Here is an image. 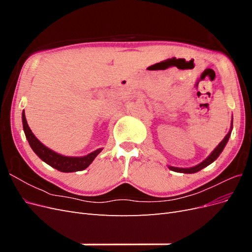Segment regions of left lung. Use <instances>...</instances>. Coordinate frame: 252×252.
Wrapping results in <instances>:
<instances>
[{"mask_svg":"<svg viewBox=\"0 0 252 252\" xmlns=\"http://www.w3.org/2000/svg\"><path fill=\"white\" fill-rule=\"evenodd\" d=\"M231 127H232V123H231ZM230 134H231V131L228 132L227 135L224 138V140L218 145V147L211 152V155H210L207 158H206L205 161H203L201 164L196 165V166H194V167H191V168H177V167H169V168H170L171 170H173V171L184 172V173H194V172H197V171L202 170L203 168H205V167H207L209 164H211L212 162H215L216 159L218 158V157L220 155V152L223 151L224 147L226 146V144H227L228 140H229Z\"/></svg>","mask_w":252,"mask_h":252,"instance_id":"1","label":"left lung"}]
</instances>
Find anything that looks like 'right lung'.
I'll list each match as a JSON object with an SVG mask.
<instances>
[{
    "label": "right lung",
    "mask_w": 252,
    "mask_h": 252,
    "mask_svg": "<svg viewBox=\"0 0 252 252\" xmlns=\"http://www.w3.org/2000/svg\"><path fill=\"white\" fill-rule=\"evenodd\" d=\"M22 120H23V128H24V132L30 147L32 148V150L35 152V155L39 157L42 161L47 163L48 165L53 167V168L58 169L59 171L73 172V171L84 170L85 168H87L91 163H93L95 157L102 151V148H100L94 152H91V154L85 157H80V158L65 157L62 155H59L57 152L47 148L46 146H44V145L35 138L32 131L30 130V128L28 127L24 111H23V114H22Z\"/></svg>",
    "instance_id": "1"
}]
</instances>
